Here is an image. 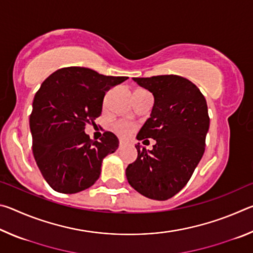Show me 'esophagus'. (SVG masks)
Returning <instances> with one entry per match:
<instances>
[{
	"label": "esophagus",
	"mask_w": 253,
	"mask_h": 253,
	"mask_svg": "<svg viewBox=\"0 0 253 253\" xmlns=\"http://www.w3.org/2000/svg\"><path fill=\"white\" fill-rule=\"evenodd\" d=\"M125 145H126V144L124 143V142H122V140H121V142H119V147H118V148H119V149H123L124 147H125Z\"/></svg>",
	"instance_id": "obj_1"
}]
</instances>
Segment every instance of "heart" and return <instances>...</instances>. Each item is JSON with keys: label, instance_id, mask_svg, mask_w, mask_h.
Here are the masks:
<instances>
[{"label": "heart", "instance_id": "heart-1", "mask_svg": "<svg viewBox=\"0 0 253 253\" xmlns=\"http://www.w3.org/2000/svg\"><path fill=\"white\" fill-rule=\"evenodd\" d=\"M137 90H143V89H137ZM114 130L116 131V134L121 137H126L131 132L132 126L130 124L125 122H118L114 125Z\"/></svg>", "mask_w": 253, "mask_h": 253}]
</instances>
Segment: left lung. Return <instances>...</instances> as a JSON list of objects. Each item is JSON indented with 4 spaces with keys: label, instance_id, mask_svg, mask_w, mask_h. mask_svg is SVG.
<instances>
[{
    "label": "left lung",
    "instance_id": "1",
    "mask_svg": "<svg viewBox=\"0 0 253 253\" xmlns=\"http://www.w3.org/2000/svg\"><path fill=\"white\" fill-rule=\"evenodd\" d=\"M132 79L155 100L137 139L153 138L156 144L152 151L135 145L138 155L126 176L138 193L165 201L186 185L203 156L210 126L207 100L193 83L176 75Z\"/></svg>",
    "mask_w": 253,
    "mask_h": 253
}]
</instances>
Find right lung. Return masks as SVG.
<instances>
[{
	"mask_svg": "<svg viewBox=\"0 0 253 253\" xmlns=\"http://www.w3.org/2000/svg\"><path fill=\"white\" fill-rule=\"evenodd\" d=\"M127 79L68 67L42 83L33 99L30 129L38 168L54 191L78 193L99 178L102 160L116 152L118 138L105 131L99 142L90 139L84 127L101 115L106 92Z\"/></svg>",
	"mask_w": 253,
	"mask_h": 253,
	"instance_id": "1",
	"label": "right lung"
}]
</instances>
